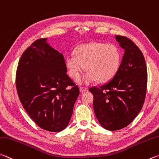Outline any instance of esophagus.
Segmentation results:
<instances>
[{
  "label": "esophagus",
  "instance_id": "esophagus-1",
  "mask_svg": "<svg viewBox=\"0 0 159 159\" xmlns=\"http://www.w3.org/2000/svg\"><path fill=\"white\" fill-rule=\"evenodd\" d=\"M88 88H86V87H83V86H80V91L81 92H86V91H88Z\"/></svg>",
  "mask_w": 159,
  "mask_h": 159
}]
</instances>
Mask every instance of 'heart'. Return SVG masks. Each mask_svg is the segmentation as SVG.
I'll return each mask as SVG.
<instances>
[{
	"instance_id": "1",
	"label": "heart",
	"mask_w": 159,
	"mask_h": 159,
	"mask_svg": "<svg viewBox=\"0 0 159 159\" xmlns=\"http://www.w3.org/2000/svg\"><path fill=\"white\" fill-rule=\"evenodd\" d=\"M74 55L69 56L65 61L70 76L77 79L84 70L87 72L78 80L87 84L97 79L99 83L111 80L119 70L121 53L113 44L90 42L79 45Z\"/></svg>"
}]
</instances>
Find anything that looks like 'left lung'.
<instances>
[{"mask_svg":"<svg viewBox=\"0 0 159 159\" xmlns=\"http://www.w3.org/2000/svg\"><path fill=\"white\" fill-rule=\"evenodd\" d=\"M115 39L125 49L119 70L108 83L89 89L94 96L97 119L110 131L133 122L143 108L148 85L146 62L140 48L125 36L116 35Z\"/></svg>","mask_w":159,"mask_h":159,"instance_id":"left-lung-1","label":"left lung"}]
</instances>
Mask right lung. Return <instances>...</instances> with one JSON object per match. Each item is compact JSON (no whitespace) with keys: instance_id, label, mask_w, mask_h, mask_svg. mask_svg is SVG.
Instances as JSON below:
<instances>
[{"instance_id":"right-lung-1","label":"right lung","mask_w":159,"mask_h":159,"mask_svg":"<svg viewBox=\"0 0 159 159\" xmlns=\"http://www.w3.org/2000/svg\"><path fill=\"white\" fill-rule=\"evenodd\" d=\"M46 41L35 40L21 55L16 88L31 119L42 129L59 132L70 122L79 88L66 73L63 55Z\"/></svg>"}]
</instances>
